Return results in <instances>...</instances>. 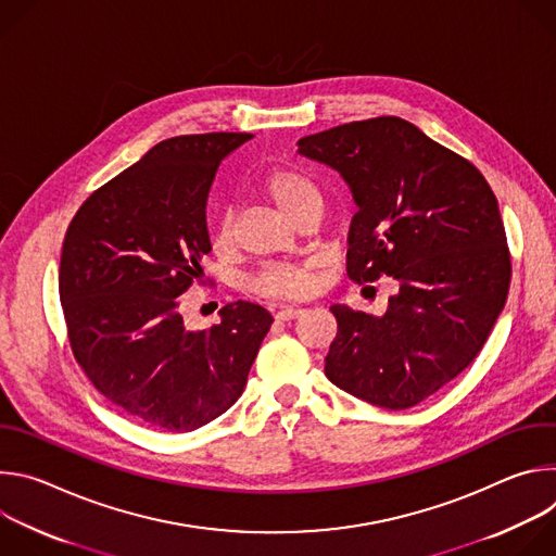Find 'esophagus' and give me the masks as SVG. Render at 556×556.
<instances>
[{"instance_id": "34e87169", "label": "esophagus", "mask_w": 556, "mask_h": 556, "mask_svg": "<svg viewBox=\"0 0 556 556\" xmlns=\"http://www.w3.org/2000/svg\"><path fill=\"white\" fill-rule=\"evenodd\" d=\"M301 314H303L301 307H281V309L275 314V319H277V321H292V319H299Z\"/></svg>"}]
</instances>
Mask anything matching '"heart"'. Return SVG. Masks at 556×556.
<instances>
[{
    "label": "heart",
    "instance_id": "obj_1",
    "mask_svg": "<svg viewBox=\"0 0 556 556\" xmlns=\"http://www.w3.org/2000/svg\"><path fill=\"white\" fill-rule=\"evenodd\" d=\"M264 191L275 200V204L290 217L294 219L307 204L319 202L321 191L316 187L305 174L292 167H279L270 172L264 180ZM235 232H232V219L230 215H222L213 230H211V247L217 253H224L232 247ZM316 288V277H314V264H273L262 268L253 281L251 290L260 296L266 299H279V301H290V299H303L312 294Z\"/></svg>",
    "mask_w": 556,
    "mask_h": 556
}]
</instances>
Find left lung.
<instances>
[{
	"mask_svg": "<svg viewBox=\"0 0 556 556\" xmlns=\"http://www.w3.org/2000/svg\"><path fill=\"white\" fill-rule=\"evenodd\" d=\"M299 153L341 174L358 206L348 277L399 281L382 316L332 305L326 376L384 409H409L484 348L510 286L497 198L466 157L409 121L378 116L301 138Z\"/></svg>",
	"mask_w": 556,
	"mask_h": 556,
	"instance_id": "1",
	"label": "left lung"
}]
</instances>
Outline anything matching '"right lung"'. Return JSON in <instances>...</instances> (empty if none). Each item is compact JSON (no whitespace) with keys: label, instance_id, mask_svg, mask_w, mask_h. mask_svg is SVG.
<instances>
[{"label":"right lung","instance_id":"obj_1","mask_svg":"<svg viewBox=\"0 0 556 556\" xmlns=\"http://www.w3.org/2000/svg\"><path fill=\"white\" fill-rule=\"evenodd\" d=\"M253 134H193L151 147L72 217L59 268L70 348L90 382L127 416L193 431L240 399L273 326L235 301L208 330L185 328L178 296L211 253L206 200L224 157Z\"/></svg>","mask_w":556,"mask_h":556}]
</instances>
